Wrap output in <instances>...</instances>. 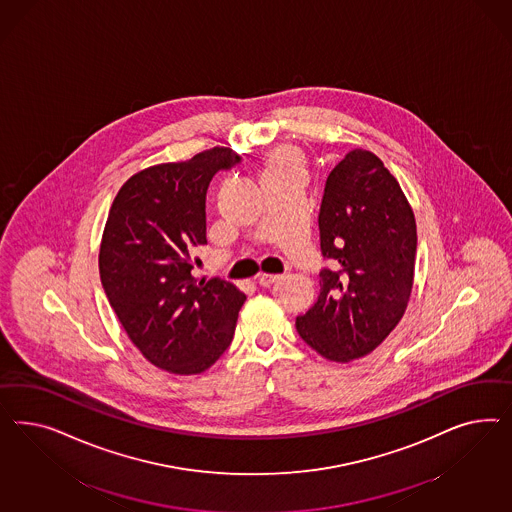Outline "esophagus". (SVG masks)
Listing matches in <instances>:
<instances>
[{
    "label": "esophagus",
    "mask_w": 512,
    "mask_h": 512,
    "mask_svg": "<svg viewBox=\"0 0 512 512\" xmlns=\"http://www.w3.org/2000/svg\"><path fill=\"white\" fill-rule=\"evenodd\" d=\"M281 279V276H272V274H261L259 278H257V281H259V285L261 287H270V285H274L276 281H279Z\"/></svg>",
    "instance_id": "obj_1"
}]
</instances>
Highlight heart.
<instances>
[{
  "label": "heart",
  "mask_w": 512,
  "mask_h": 512,
  "mask_svg": "<svg viewBox=\"0 0 512 512\" xmlns=\"http://www.w3.org/2000/svg\"><path fill=\"white\" fill-rule=\"evenodd\" d=\"M304 172V154L295 144H281L264 157L263 180Z\"/></svg>",
  "instance_id": "b5f03b06"
}]
</instances>
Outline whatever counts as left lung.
<instances>
[{
    "label": "left lung",
    "instance_id": "left-lung-1",
    "mask_svg": "<svg viewBox=\"0 0 512 512\" xmlns=\"http://www.w3.org/2000/svg\"><path fill=\"white\" fill-rule=\"evenodd\" d=\"M319 233L330 268L296 330L321 357L345 364L370 355L400 323L413 291L417 223L385 163L357 148L326 178Z\"/></svg>",
    "mask_w": 512,
    "mask_h": 512
}]
</instances>
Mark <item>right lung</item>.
I'll use <instances>...</instances> for the list:
<instances>
[{
    "label": "right lung",
    "instance_id": "1",
    "mask_svg": "<svg viewBox=\"0 0 512 512\" xmlns=\"http://www.w3.org/2000/svg\"><path fill=\"white\" fill-rule=\"evenodd\" d=\"M240 163L216 146L180 163L133 174L110 206L99 276L129 340L154 366L206 372L231 345L246 295L231 281L191 276L206 244V191L217 171Z\"/></svg>",
    "mask_w": 512,
    "mask_h": 512
}]
</instances>
